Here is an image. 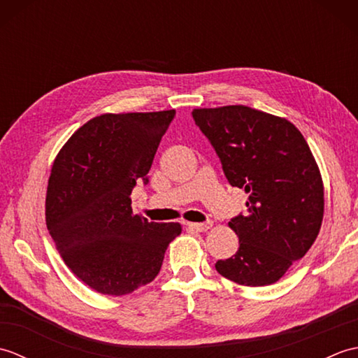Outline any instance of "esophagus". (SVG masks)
<instances>
[{
    "label": "esophagus",
    "mask_w": 358,
    "mask_h": 358,
    "mask_svg": "<svg viewBox=\"0 0 358 358\" xmlns=\"http://www.w3.org/2000/svg\"><path fill=\"white\" fill-rule=\"evenodd\" d=\"M187 227H189V229H192V231H196V232H206L208 229H210V227H212V223L210 222H206V223H187Z\"/></svg>",
    "instance_id": "1"
}]
</instances>
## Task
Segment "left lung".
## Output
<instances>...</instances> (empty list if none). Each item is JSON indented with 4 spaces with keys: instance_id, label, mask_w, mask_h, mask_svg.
Returning <instances> with one entry per match:
<instances>
[{
    "instance_id": "obj_1",
    "label": "left lung",
    "mask_w": 358,
    "mask_h": 358,
    "mask_svg": "<svg viewBox=\"0 0 358 358\" xmlns=\"http://www.w3.org/2000/svg\"><path fill=\"white\" fill-rule=\"evenodd\" d=\"M192 117L231 186L249 195L248 215L229 222L238 250L215 269L243 286L275 283L305 257L322 227L324 187L313 152L291 121L248 106L194 109Z\"/></svg>"
}]
</instances>
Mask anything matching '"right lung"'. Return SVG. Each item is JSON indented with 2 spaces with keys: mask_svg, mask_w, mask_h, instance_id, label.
<instances>
[{
  "mask_svg": "<svg viewBox=\"0 0 358 358\" xmlns=\"http://www.w3.org/2000/svg\"><path fill=\"white\" fill-rule=\"evenodd\" d=\"M175 110L103 113L75 131L53 162L45 224L66 266L104 295L154 280L180 223L134 214L131 194L148 181Z\"/></svg>",
  "mask_w": 358,
  "mask_h": 358,
  "instance_id": "right-lung-1",
  "label": "right lung"
}]
</instances>
